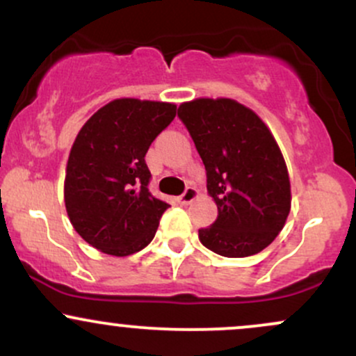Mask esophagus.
Instances as JSON below:
<instances>
[{
  "mask_svg": "<svg viewBox=\"0 0 356 356\" xmlns=\"http://www.w3.org/2000/svg\"><path fill=\"white\" fill-rule=\"evenodd\" d=\"M197 189L195 187H187L186 191H184V194L181 195V197H177V202L182 204V206H187V204H191L192 201H194L195 197H197Z\"/></svg>",
  "mask_w": 356,
  "mask_h": 356,
  "instance_id": "esophagus-1",
  "label": "esophagus"
}]
</instances>
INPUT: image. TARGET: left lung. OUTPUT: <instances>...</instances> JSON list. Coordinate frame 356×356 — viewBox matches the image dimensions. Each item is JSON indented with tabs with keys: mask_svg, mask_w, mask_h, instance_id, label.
Masks as SVG:
<instances>
[{
	"mask_svg": "<svg viewBox=\"0 0 356 356\" xmlns=\"http://www.w3.org/2000/svg\"><path fill=\"white\" fill-rule=\"evenodd\" d=\"M207 175L218 219L199 229L216 254L246 257L275 241L291 209L286 162L266 124L239 102L195 99L179 107Z\"/></svg>",
	"mask_w": 356,
	"mask_h": 356,
	"instance_id": "1",
	"label": "left lung"
}]
</instances>
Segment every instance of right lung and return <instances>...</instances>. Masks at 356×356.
Segmentation results:
<instances>
[{"instance_id": "right-lung-1", "label": "right lung", "mask_w": 356, "mask_h": 356, "mask_svg": "<svg viewBox=\"0 0 356 356\" xmlns=\"http://www.w3.org/2000/svg\"><path fill=\"white\" fill-rule=\"evenodd\" d=\"M175 110L167 102L117 99L80 129L68 155L65 207L90 246L122 257L154 239L169 204L149 192L145 154Z\"/></svg>"}]
</instances>
